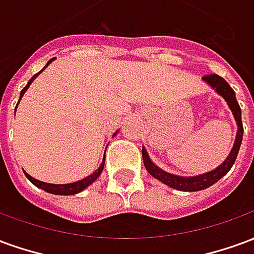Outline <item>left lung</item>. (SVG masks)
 Returning <instances> with one entry per match:
<instances>
[{"mask_svg": "<svg viewBox=\"0 0 254 254\" xmlns=\"http://www.w3.org/2000/svg\"><path fill=\"white\" fill-rule=\"evenodd\" d=\"M204 81H207L212 88H215V91L218 92L219 95H222L224 98V100L227 102V105L233 111V116H234L235 121H237V125H238V132H237V138H235L234 147L231 149V152L227 156V159L224 160L222 165L216 167L215 170L209 171V173H205V174H201V176L196 177H180L174 176V174H170V173H166L162 169H159L158 166L154 165L151 159H149L147 151L143 147V162L145 169L148 171L151 176L159 180L166 185H169L170 188H174L177 190L182 191H197L202 190L205 188L211 187L215 182H218L223 176H226L229 170L234 165L235 159H237V155H238V151H240L241 141H242V136H244V127H242V120H241V107L237 102V98H235L234 89L231 88L229 85V83L224 80L223 77H220L218 74H207L204 76Z\"/></svg>", "mask_w": 254, "mask_h": 254, "instance_id": "1", "label": "left lung"}]
</instances>
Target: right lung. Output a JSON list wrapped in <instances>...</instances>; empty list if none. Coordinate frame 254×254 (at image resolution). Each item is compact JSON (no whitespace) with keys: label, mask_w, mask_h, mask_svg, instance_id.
Masks as SVG:
<instances>
[{"label":"right lung","mask_w":254,"mask_h":254,"mask_svg":"<svg viewBox=\"0 0 254 254\" xmlns=\"http://www.w3.org/2000/svg\"><path fill=\"white\" fill-rule=\"evenodd\" d=\"M53 60H54V58H52V60H50V61L46 64V66L49 65V64L52 63ZM46 66H45V67H46ZM45 67H43V69H45ZM43 69H42L41 72H43ZM41 72H38L36 74H34V76L30 78L28 84L25 85L24 88L21 89V92H20V99H21V96L24 95V92L27 91V88L30 87V84L34 81V78H35L36 76H38V74H39ZM19 102H20V100H19ZM16 107H17V106H16ZM103 167H105V156H103V162H102V165L99 166V169L95 171L94 174H91V176H88L87 178H84V180H81V181L73 182V184H64V185L46 184V182L38 181V180H35V178H32V177L28 176L27 173H24V174H25V177H27V178H28V180H30V181L32 182L34 185H35V187L41 188V189H43V190L49 191V193H53V194H64V196H67V194H76V193H78V191H81L83 189H85V188L88 187V185H91V184H92V182H94L95 180H96V178L100 176V173L103 171Z\"/></svg>","instance_id":"right-lung-1"}]
</instances>
